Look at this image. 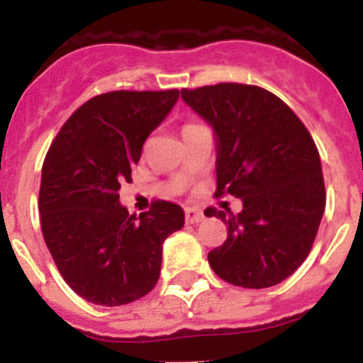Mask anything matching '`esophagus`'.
<instances>
[{
    "label": "esophagus",
    "instance_id": "esophagus-1",
    "mask_svg": "<svg viewBox=\"0 0 363 363\" xmlns=\"http://www.w3.org/2000/svg\"><path fill=\"white\" fill-rule=\"evenodd\" d=\"M185 218H187V223H200V221H203V213H201L200 209H194V207H187L185 209Z\"/></svg>",
    "mask_w": 363,
    "mask_h": 363
}]
</instances>
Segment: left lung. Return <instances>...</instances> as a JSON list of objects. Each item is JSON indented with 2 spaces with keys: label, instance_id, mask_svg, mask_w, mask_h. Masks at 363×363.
<instances>
[{
  "label": "left lung",
  "instance_id": "obj_1",
  "mask_svg": "<svg viewBox=\"0 0 363 363\" xmlns=\"http://www.w3.org/2000/svg\"><path fill=\"white\" fill-rule=\"evenodd\" d=\"M185 104L218 138L216 196L242 198L243 211L207 216L227 223V240L209 252L221 280L265 289L289 278L311 252L323 209L320 154L293 108L262 86L243 83L182 89Z\"/></svg>",
  "mask_w": 363,
  "mask_h": 363
}]
</instances>
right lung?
Returning <instances> with one entry per match:
<instances>
[{
    "instance_id": "1",
    "label": "right lung",
    "mask_w": 363,
    "mask_h": 363,
    "mask_svg": "<svg viewBox=\"0 0 363 363\" xmlns=\"http://www.w3.org/2000/svg\"><path fill=\"white\" fill-rule=\"evenodd\" d=\"M178 96V89L94 96L72 112L45 156L38 200L45 243L70 289L96 306H125L150 293L163 242L185 223L179 205L154 200L136 218L118 194Z\"/></svg>"
}]
</instances>
